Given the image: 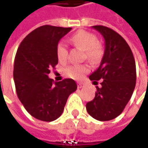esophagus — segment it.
Here are the masks:
<instances>
[{
    "label": "esophagus",
    "instance_id": "1",
    "mask_svg": "<svg viewBox=\"0 0 148 148\" xmlns=\"http://www.w3.org/2000/svg\"><path fill=\"white\" fill-rule=\"evenodd\" d=\"M77 87L79 89L82 88V87H84V84H82V83H78L77 84Z\"/></svg>",
    "mask_w": 148,
    "mask_h": 148
}]
</instances>
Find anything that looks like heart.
Listing matches in <instances>:
<instances>
[{
    "mask_svg": "<svg viewBox=\"0 0 148 148\" xmlns=\"http://www.w3.org/2000/svg\"><path fill=\"white\" fill-rule=\"evenodd\" d=\"M71 41L76 46L85 51L86 56L91 62H98L103 55V48L97 42V37L94 34L85 30H79L71 37ZM58 59L65 62L67 59L68 50L63 43H59L56 49ZM90 71V66L86 64L69 66L64 70L66 76L75 80L82 79L85 74Z\"/></svg>",
    "mask_w": 148,
    "mask_h": 148,
    "instance_id": "b5f03b06",
    "label": "heart"
}]
</instances>
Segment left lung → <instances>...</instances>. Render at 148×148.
<instances>
[{
	"label": "left lung",
	"mask_w": 148,
	"mask_h": 148,
	"mask_svg": "<svg viewBox=\"0 0 148 148\" xmlns=\"http://www.w3.org/2000/svg\"><path fill=\"white\" fill-rule=\"evenodd\" d=\"M105 38V49L100 65L90 77V81L102 80L96 86L95 96L86 104V110L94 119L109 121L124 110L136 85L134 54L124 38L110 28L93 26Z\"/></svg>",
	"instance_id": "1"
}]
</instances>
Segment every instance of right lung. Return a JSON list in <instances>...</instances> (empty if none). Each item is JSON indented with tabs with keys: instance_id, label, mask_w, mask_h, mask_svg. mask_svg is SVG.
I'll return each mask as SVG.
<instances>
[{
	"instance_id": "obj_1",
	"label": "right lung",
	"mask_w": 148,
	"mask_h": 148,
	"mask_svg": "<svg viewBox=\"0 0 148 148\" xmlns=\"http://www.w3.org/2000/svg\"><path fill=\"white\" fill-rule=\"evenodd\" d=\"M71 29L40 26L29 33L17 49L13 72L16 93L26 110L38 120L51 122L61 116L68 96L77 88L72 79L54 83L49 78L50 69L58 62V42Z\"/></svg>"
}]
</instances>
